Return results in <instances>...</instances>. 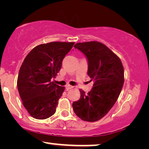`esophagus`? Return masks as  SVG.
<instances>
[{
    "label": "esophagus",
    "instance_id": "1",
    "mask_svg": "<svg viewBox=\"0 0 149 149\" xmlns=\"http://www.w3.org/2000/svg\"><path fill=\"white\" fill-rule=\"evenodd\" d=\"M73 88V86H72V85H67L66 86V90H69V89H72Z\"/></svg>",
    "mask_w": 149,
    "mask_h": 149
}]
</instances>
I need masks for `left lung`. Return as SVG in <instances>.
<instances>
[{
    "label": "left lung",
    "instance_id": "8db88e82",
    "mask_svg": "<svg viewBox=\"0 0 149 149\" xmlns=\"http://www.w3.org/2000/svg\"><path fill=\"white\" fill-rule=\"evenodd\" d=\"M88 60L87 74L93 87L87 93L82 89L80 99L72 103L74 113L85 121H98L109 113L121 93L124 69L120 58L102 42H78L74 46Z\"/></svg>",
    "mask_w": 149,
    "mask_h": 149
}]
</instances>
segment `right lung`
Returning a JSON list of instances; mask_svg holds the SVG:
<instances>
[{
    "label": "right lung",
    "instance_id": "1",
    "mask_svg": "<svg viewBox=\"0 0 149 149\" xmlns=\"http://www.w3.org/2000/svg\"><path fill=\"white\" fill-rule=\"evenodd\" d=\"M74 42L40 44L24 59L17 85L24 107L36 119H45L56 113L58 100L65 87L51 81L60 72L63 59Z\"/></svg>",
    "mask_w": 149,
    "mask_h": 149
}]
</instances>
